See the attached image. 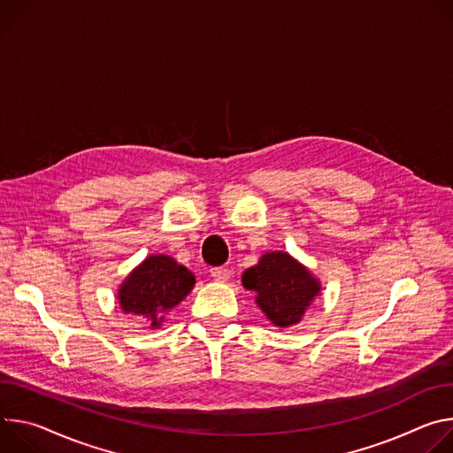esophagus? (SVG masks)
Returning a JSON list of instances; mask_svg holds the SVG:
<instances>
[{
    "mask_svg": "<svg viewBox=\"0 0 453 453\" xmlns=\"http://www.w3.org/2000/svg\"><path fill=\"white\" fill-rule=\"evenodd\" d=\"M211 275L214 280H219V282H225L230 279V270L228 268H223V266H218V268H211Z\"/></svg>",
    "mask_w": 453,
    "mask_h": 453,
    "instance_id": "34e87169",
    "label": "esophagus"
}]
</instances>
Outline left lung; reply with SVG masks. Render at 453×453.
<instances>
[{
	"label": "left lung",
	"instance_id": "1",
	"mask_svg": "<svg viewBox=\"0 0 453 453\" xmlns=\"http://www.w3.org/2000/svg\"><path fill=\"white\" fill-rule=\"evenodd\" d=\"M241 282L256 293L257 306L277 327L298 324L320 295L319 279L286 252L265 254L242 273Z\"/></svg>",
	"mask_w": 453,
	"mask_h": 453
}]
</instances>
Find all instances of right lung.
Listing matches in <instances>:
<instances>
[{
	"mask_svg": "<svg viewBox=\"0 0 453 453\" xmlns=\"http://www.w3.org/2000/svg\"><path fill=\"white\" fill-rule=\"evenodd\" d=\"M196 277L169 256H149L119 288V304L124 313L142 315L157 329L164 315L190 293Z\"/></svg>",
	"mask_w": 453,
	"mask_h": 453,
	"instance_id": "add662e5",
	"label": "right lung"
}]
</instances>
